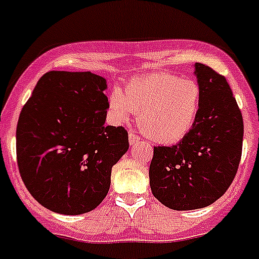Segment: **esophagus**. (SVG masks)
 <instances>
[{
	"mask_svg": "<svg viewBox=\"0 0 259 259\" xmlns=\"http://www.w3.org/2000/svg\"><path fill=\"white\" fill-rule=\"evenodd\" d=\"M141 142V137L137 136L136 133H130L129 134V143L130 146H134V145H138Z\"/></svg>",
	"mask_w": 259,
	"mask_h": 259,
	"instance_id": "esophagus-1",
	"label": "esophagus"
}]
</instances>
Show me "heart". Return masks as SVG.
Wrapping results in <instances>:
<instances>
[{"instance_id":"b5f03b06","label":"heart","mask_w":259,"mask_h":259,"mask_svg":"<svg viewBox=\"0 0 259 259\" xmlns=\"http://www.w3.org/2000/svg\"><path fill=\"white\" fill-rule=\"evenodd\" d=\"M201 87L193 79L168 72L133 77L113 92L109 108L119 122L138 114V126L150 140L175 143L192 130L201 106Z\"/></svg>"}]
</instances>
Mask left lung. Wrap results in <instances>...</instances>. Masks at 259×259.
<instances>
[{"instance_id":"8db88e82","label":"left lung","mask_w":259,"mask_h":259,"mask_svg":"<svg viewBox=\"0 0 259 259\" xmlns=\"http://www.w3.org/2000/svg\"><path fill=\"white\" fill-rule=\"evenodd\" d=\"M201 106L192 130L177 145L155 146L150 187L163 205L191 210L227 192L240 166L244 119L227 79L203 63L195 64Z\"/></svg>"}]
</instances>
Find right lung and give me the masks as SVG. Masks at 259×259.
<instances>
[{
  "instance_id": "obj_1",
  "label": "right lung",
  "mask_w": 259,
  "mask_h": 259,
  "mask_svg": "<svg viewBox=\"0 0 259 259\" xmlns=\"http://www.w3.org/2000/svg\"><path fill=\"white\" fill-rule=\"evenodd\" d=\"M104 77L50 71L38 80L17 123V163L26 188L47 209L81 214L99 205L112 167L129 149L122 126L105 125Z\"/></svg>"
}]
</instances>
